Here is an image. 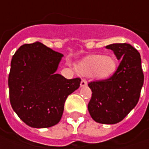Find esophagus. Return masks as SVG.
<instances>
[{
  "label": "esophagus",
  "instance_id": "1",
  "mask_svg": "<svg viewBox=\"0 0 149 149\" xmlns=\"http://www.w3.org/2000/svg\"><path fill=\"white\" fill-rule=\"evenodd\" d=\"M86 85H87V81H86V79L81 80V86H86Z\"/></svg>",
  "mask_w": 149,
  "mask_h": 149
}]
</instances>
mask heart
Returning a JSON list of instances; mask_svg holds the SVG:
<instances>
[{"label":"heart","instance_id":"b5f03b06","mask_svg":"<svg viewBox=\"0 0 149 149\" xmlns=\"http://www.w3.org/2000/svg\"><path fill=\"white\" fill-rule=\"evenodd\" d=\"M116 67V60L113 57L97 54L83 60L78 66V71L83 74L95 72L99 77H108L114 72Z\"/></svg>","mask_w":149,"mask_h":149}]
</instances>
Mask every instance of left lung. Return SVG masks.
<instances>
[{
  "label": "left lung",
  "instance_id": "1",
  "mask_svg": "<svg viewBox=\"0 0 149 149\" xmlns=\"http://www.w3.org/2000/svg\"><path fill=\"white\" fill-rule=\"evenodd\" d=\"M120 63L109 78L88 83L91 98L88 110L91 118L100 124L113 125L123 120L139 100L144 76L140 54L129 44L107 45Z\"/></svg>",
  "mask_w": 149,
  "mask_h": 149
}]
</instances>
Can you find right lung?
Listing matches in <instances>:
<instances>
[{
    "label": "right lung",
    "instance_id": "obj_1",
    "mask_svg": "<svg viewBox=\"0 0 149 149\" xmlns=\"http://www.w3.org/2000/svg\"><path fill=\"white\" fill-rule=\"evenodd\" d=\"M63 56L39 42L23 44L13 55L8 78L10 101L27 125H57L67 97L80 86L79 77L67 79L55 72Z\"/></svg>",
    "mask_w": 149,
    "mask_h": 149
}]
</instances>
